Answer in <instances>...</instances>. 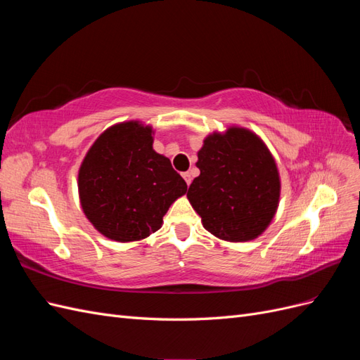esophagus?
Wrapping results in <instances>:
<instances>
[{"label": "esophagus", "mask_w": 360, "mask_h": 360, "mask_svg": "<svg viewBox=\"0 0 360 360\" xmlns=\"http://www.w3.org/2000/svg\"><path fill=\"white\" fill-rule=\"evenodd\" d=\"M181 176H183L184 181H186V184H188V186H189V184L192 183V176H191V172H183V174H181Z\"/></svg>", "instance_id": "obj_1"}]
</instances>
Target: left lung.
Masks as SVG:
<instances>
[{"label":"left lung","instance_id":"1","mask_svg":"<svg viewBox=\"0 0 360 360\" xmlns=\"http://www.w3.org/2000/svg\"><path fill=\"white\" fill-rule=\"evenodd\" d=\"M197 167L188 200L207 231L226 242H249L266 231L278 210L281 180L263 139L238 126L213 132Z\"/></svg>","mask_w":360,"mask_h":360}]
</instances>
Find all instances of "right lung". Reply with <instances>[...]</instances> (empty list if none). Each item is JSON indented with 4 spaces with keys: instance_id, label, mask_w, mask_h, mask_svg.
Masks as SVG:
<instances>
[{
    "instance_id": "add662e5",
    "label": "right lung",
    "mask_w": 360,
    "mask_h": 360,
    "mask_svg": "<svg viewBox=\"0 0 360 360\" xmlns=\"http://www.w3.org/2000/svg\"><path fill=\"white\" fill-rule=\"evenodd\" d=\"M153 127L123 122L108 127L86 151L78 172L81 207L93 226L115 242L158 231L188 184L153 150Z\"/></svg>"
}]
</instances>
